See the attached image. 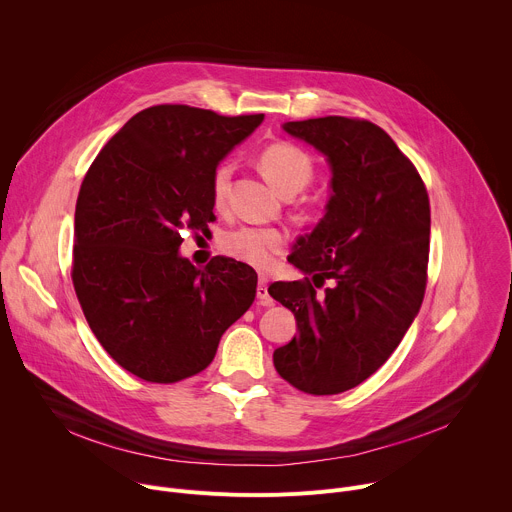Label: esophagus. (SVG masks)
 <instances>
[{
    "label": "esophagus",
    "instance_id": "1",
    "mask_svg": "<svg viewBox=\"0 0 512 512\" xmlns=\"http://www.w3.org/2000/svg\"><path fill=\"white\" fill-rule=\"evenodd\" d=\"M257 300L265 306H269L273 302L271 296H269V291H267V277L265 275H259V281H257Z\"/></svg>",
    "mask_w": 512,
    "mask_h": 512
}]
</instances>
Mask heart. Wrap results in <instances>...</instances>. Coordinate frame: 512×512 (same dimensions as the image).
<instances>
[{
	"mask_svg": "<svg viewBox=\"0 0 512 512\" xmlns=\"http://www.w3.org/2000/svg\"><path fill=\"white\" fill-rule=\"evenodd\" d=\"M259 166L267 180L283 194L294 196L304 190L314 178L312 158L289 141H275L259 154ZM233 178V164H218L210 178V194L216 208H223L229 200ZM289 237L273 227H239L223 235L221 247L227 255L245 261L253 267L267 269L275 257L285 251Z\"/></svg>",
	"mask_w": 512,
	"mask_h": 512,
	"instance_id": "1",
	"label": "heart"
}]
</instances>
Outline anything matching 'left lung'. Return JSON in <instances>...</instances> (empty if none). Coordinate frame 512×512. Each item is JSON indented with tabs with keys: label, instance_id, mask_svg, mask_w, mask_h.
I'll return each instance as SVG.
<instances>
[{
	"label": "left lung",
	"instance_id": "obj_1",
	"mask_svg": "<svg viewBox=\"0 0 512 512\" xmlns=\"http://www.w3.org/2000/svg\"><path fill=\"white\" fill-rule=\"evenodd\" d=\"M283 129L328 158L332 194L287 257L312 277L269 285L298 320V336L273 352V364L291 387L338 395L383 367L421 308L429 196L411 160L367 119L330 115Z\"/></svg>",
	"mask_w": 512,
	"mask_h": 512
}]
</instances>
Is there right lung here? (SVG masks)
Here are the masks:
<instances>
[{"mask_svg":"<svg viewBox=\"0 0 512 512\" xmlns=\"http://www.w3.org/2000/svg\"><path fill=\"white\" fill-rule=\"evenodd\" d=\"M261 121L148 107L105 143L81 184L72 285L101 346L143 381L204 371L255 300L253 267L212 257L198 269L178 247L184 231H208L212 172Z\"/></svg>","mask_w":512,"mask_h":512,"instance_id":"1","label":"right lung"}]
</instances>
